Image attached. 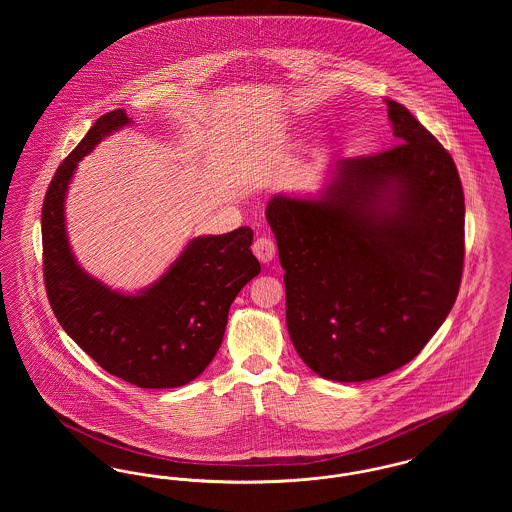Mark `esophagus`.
<instances>
[{"instance_id": "obj_1", "label": "esophagus", "mask_w": 512, "mask_h": 512, "mask_svg": "<svg viewBox=\"0 0 512 512\" xmlns=\"http://www.w3.org/2000/svg\"><path fill=\"white\" fill-rule=\"evenodd\" d=\"M253 253H255V257L263 263V265H268L272 259H274V255H276V244L267 238V236H261V238H257L255 240V244H253Z\"/></svg>"}]
</instances>
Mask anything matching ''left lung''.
<instances>
[{
	"label": "left lung",
	"instance_id": "left-lung-1",
	"mask_svg": "<svg viewBox=\"0 0 512 512\" xmlns=\"http://www.w3.org/2000/svg\"><path fill=\"white\" fill-rule=\"evenodd\" d=\"M397 146L336 161L315 195H274L286 324L320 378L365 382L407 365L455 305L464 194L451 155L386 99Z\"/></svg>",
	"mask_w": 512,
	"mask_h": 512
}]
</instances>
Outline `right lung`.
<instances>
[{"mask_svg":"<svg viewBox=\"0 0 512 512\" xmlns=\"http://www.w3.org/2000/svg\"><path fill=\"white\" fill-rule=\"evenodd\" d=\"M130 124L124 109L99 117L55 172L42 207L44 278L59 324L103 370L138 388L167 390L190 384L213 361L228 309L261 265L249 249L253 230L242 226L190 240L140 292L113 290L80 267L65 222L69 186L78 161Z\"/></svg>","mask_w":512,"mask_h":512,"instance_id":"obj_1","label":"right lung"}]
</instances>
